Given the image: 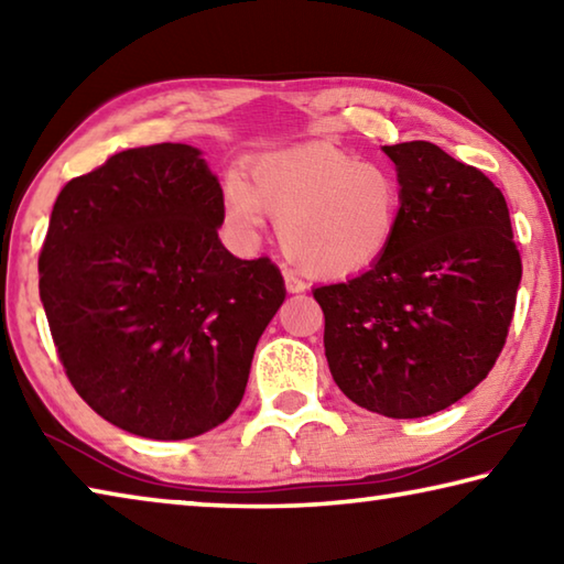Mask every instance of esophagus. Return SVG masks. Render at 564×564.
Masks as SVG:
<instances>
[{
    "label": "esophagus",
    "instance_id": "esophagus-1",
    "mask_svg": "<svg viewBox=\"0 0 564 564\" xmlns=\"http://www.w3.org/2000/svg\"><path fill=\"white\" fill-rule=\"evenodd\" d=\"M283 281H285V289H289V293L305 291V283L293 271H283Z\"/></svg>",
    "mask_w": 564,
    "mask_h": 564
}]
</instances>
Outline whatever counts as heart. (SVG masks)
<instances>
[{"label": "heart", "mask_w": 564, "mask_h": 564, "mask_svg": "<svg viewBox=\"0 0 564 564\" xmlns=\"http://www.w3.org/2000/svg\"><path fill=\"white\" fill-rule=\"evenodd\" d=\"M224 204L243 234L259 231L263 214L279 218L283 251L301 271L346 279L390 251L403 184L383 164L313 141L256 159L246 181H228Z\"/></svg>", "instance_id": "1"}]
</instances>
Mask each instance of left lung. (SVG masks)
I'll use <instances>...</instances> for the list:
<instances>
[{"instance_id": "8db88e82", "label": "left lung", "mask_w": 564, "mask_h": 564, "mask_svg": "<svg viewBox=\"0 0 564 564\" xmlns=\"http://www.w3.org/2000/svg\"><path fill=\"white\" fill-rule=\"evenodd\" d=\"M403 221L366 273L313 291L333 380L388 417L445 410L490 373L522 279L502 191L431 141L383 147Z\"/></svg>"}]
</instances>
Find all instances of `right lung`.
<instances>
[{
    "label": "right lung",
    "instance_id": "add662e5",
    "mask_svg": "<svg viewBox=\"0 0 564 564\" xmlns=\"http://www.w3.org/2000/svg\"><path fill=\"white\" fill-rule=\"evenodd\" d=\"M224 191L202 151L154 144L66 184L40 251V295L76 393L121 431L184 441L241 403L285 299L271 259L224 248Z\"/></svg>",
    "mask_w": 564,
    "mask_h": 564
}]
</instances>
